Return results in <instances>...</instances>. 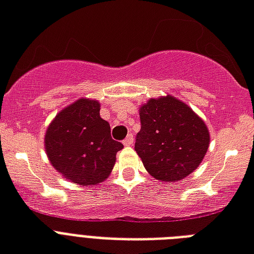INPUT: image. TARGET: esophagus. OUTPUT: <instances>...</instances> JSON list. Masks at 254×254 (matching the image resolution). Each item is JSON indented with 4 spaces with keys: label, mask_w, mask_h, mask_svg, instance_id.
Here are the masks:
<instances>
[{
    "label": "esophagus",
    "mask_w": 254,
    "mask_h": 254,
    "mask_svg": "<svg viewBox=\"0 0 254 254\" xmlns=\"http://www.w3.org/2000/svg\"><path fill=\"white\" fill-rule=\"evenodd\" d=\"M123 144H125V145H132L133 144V136H132V135H128V136L126 137L125 140H123Z\"/></svg>",
    "instance_id": "1"
}]
</instances>
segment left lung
I'll list each match as a JSON object with an SVG mask.
<instances>
[{"label":"left lung","mask_w":254,"mask_h":254,"mask_svg":"<svg viewBox=\"0 0 254 254\" xmlns=\"http://www.w3.org/2000/svg\"><path fill=\"white\" fill-rule=\"evenodd\" d=\"M139 115L135 151L152 178L179 182L200 166L209 147V131L184 102L172 95L149 99Z\"/></svg>","instance_id":"1"}]
</instances>
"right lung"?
Returning a JSON list of instances; mask_svg holds the SVG:
<instances>
[{
  "instance_id": "1",
  "label": "right lung",
  "mask_w": 254,
  "mask_h": 254,
  "mask_svg": "<svg viewBox=\"0 0 254 254\" xmlns=\"http://www.w3.org/2000/svg\"><path fill=\"white\" fill-rule=\"evenodd\" d=\"M94 99H78L64 107L47 127L45 148L52 166L64 179L94 186L109 178L123 144L111 137L109 122Z\"/></svg>"
}]
</instances>
